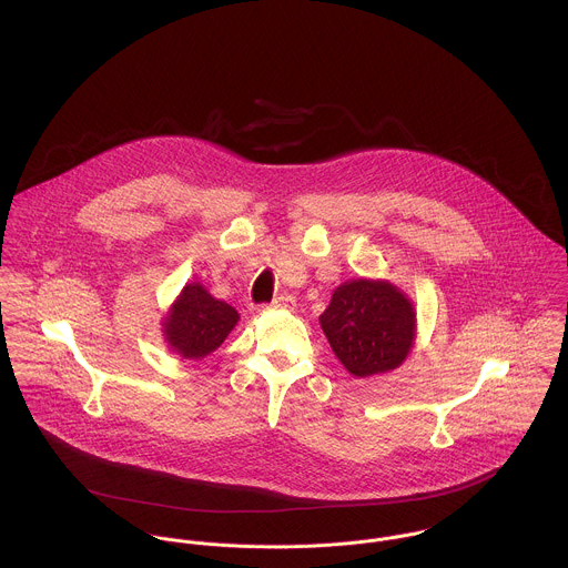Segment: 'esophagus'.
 Listing matches in <instances>:
<instances>
[{"instance_id":"34e87169","label":"esophagus","mask_w":568,"mask_h":568,"mask_svg":"<svg viewBox=\"0 0 568 568\" xmlns=\"http://www.w3.org/2000/svg\"><path fill=\"white\" fill-rule=\"evenodd\" d=\"M266 308H280V311H293L295 308V297H291V295H280V297H275L271 304H266Z\"/></svg>"}]
</instances>
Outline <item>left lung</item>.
Instances as JSON below:
<instances>
[{
	"label": "left lung",
	"instance_id": "1",
	"mask_svg": "<svg viewBox=\"0 0 568 568\" xmlns=\"http://www.w3.org/2000/svg\"><path fill=\"white\" fill-rule=\"evenodd\" d=\"M320 322L336 358L358 378L396 369L415 336L413 306L389 282L338 286Z\"/></svg>",
	"mask_w": 568,
	"mask_h": 568
}]
</instances>
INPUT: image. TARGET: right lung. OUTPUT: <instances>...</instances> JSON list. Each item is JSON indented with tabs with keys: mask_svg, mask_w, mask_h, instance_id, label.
I'll use <instances>...</instances> for the list:
<instances>
[{
	"mask_svg": "<svg viewBox=\"0 0 568 568\" xmlns=\"http://www.w3.org/2000/svg\"><path fill=\"white\" fill-rule=\"evenodd\" d=\"M236 322V308L214 300L201 284H187L165 320V336L181 356L203 358L225 341Z\"/></svg>",
	"mask_w": 568,
	"mask_h": 568,
	"instance_id": "right-lung-1",
	"label": "right lung"
}]
</instances>
